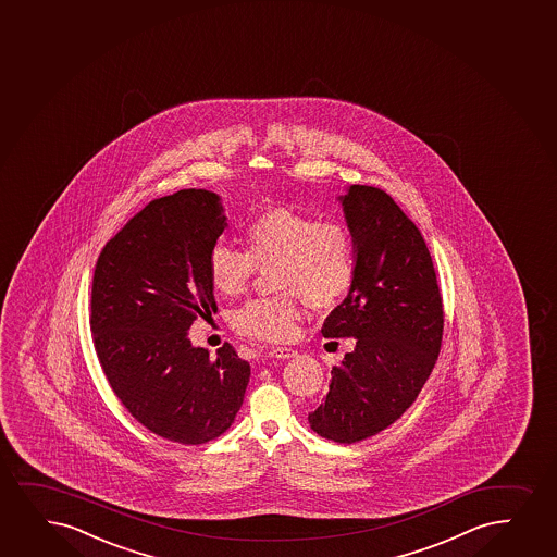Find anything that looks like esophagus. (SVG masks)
<instances>
[{"mask_svg":"<svg viewBox=\"0 0 557 557\" xmlns=\"http://www.w3.org/2000/svg\"><path fill=\"white\" fill-rule=\"evenodd\" d=\"M269 355L272 358H282V360H285V358L296 357V350L290 349V347H272V349L269 350Z\"/></svg>","mask_w":557,"mask_h":557,"instance_id":"34e87169","label":"esophagus"}]
</instances>
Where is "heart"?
Segmentation results:
<instances>
[{
	"label": "heart",
	"mask_w": 557,
	"mask_h": 557,
	"mask_svg": "<svg viewBox=\"0 0 557 557\" xmlns=\"http://www.w3.org/2000/svg\"><path fill=\"white\" fill-rule=\"evenodd\" d=\"M244 249L215 244L208 257L212 287L236 296L259 270H274L283 295L257 298L234 311L233 326L261 342H287L300 321V298L315 309L344 300L357 277V249L349 228L290 208H270L244 228Z\"/></svg>",
	"instance_id": "heart-1"
}]
</instances>
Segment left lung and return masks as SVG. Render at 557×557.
<instances>
[{
  "label": "left lung",
  "instance_id": "1",
  "mask_svg": "<svg viewBox=\"0 0 557 557\" xmlns=\"http://www.w3.org/2000/svg\"><path fill=\"white\" fill-rule=\"evenodd\" d=\"M357 249L349 295L324 321V337H352L332 368L329 394L309 426L324 440L357 443L412 406L440 357L443 300L432 255L391 195L350 186L339 197Z\"/></svg>",
  "mask_w": 557,
  "mask_h": 557
}]
</instances>
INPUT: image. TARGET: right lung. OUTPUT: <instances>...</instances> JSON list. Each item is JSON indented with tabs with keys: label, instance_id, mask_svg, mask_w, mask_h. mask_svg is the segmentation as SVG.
I'll return each instance as SVG.
<instances>
[{
	"label": "right lung",
	"instance_id": "right-lung-1",
	"mask_svg": "<svg viewBox=\"0 0 557 557\" xmlns=\"http://www.w3.org/2000/svg\"><path fill=\"white\" fill-rule=\"evenodd\" d=\"M225 227L215 193L182 189L133 215L94 272L90 329L110 388L143 426L182 445L227 432L251 375L233 345L212 357L187 336L218 311L208 257Z\"/></svg>",
	"mask_w": 557,
	"mask_h": 557
}]
</instances>
